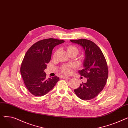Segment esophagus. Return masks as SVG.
<instances>
[{
	"label": "esophagus",
	"mask_w": 128,
	"mask_h": 128,
	"mask_svg": "<svg viewBox=\"0 0 128 128\" xmlns=\"http://www.w3.org/2000/svg\"><path fill=\"white\" fill-rule=\"evenodd\" d=\"M62 78H63V79H68L70 78V77H66V76H62Z\"/></svg>",
	"instance_id": "1"
}]
</instances>
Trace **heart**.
I'll list each match as a JSON object with an SVG mask.
<instances>
[{"label":"heart","mask_w":128,"mask_h":128,"mask_svg":"<svg viewBox=\"0 0 128 128\" xmlns=\"http://www.w3.org/2000/svg\"><path fill=\"white\" fill-rule=\"evenodd\" d=\"M67 52L69 54L70 52H75L76 53H78L79 50L76 46H69L67 47ZM58 51H56L54 54V56L56 54ZM74 66L72 65H64L61 68V72L64 75H69L71 73L72 71V69L73 68Z\"/></svg>","instance_id":"obj_1"}]
</instances>
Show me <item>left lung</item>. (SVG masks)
<instances>
[{"instance_id":"left-lung-1","label":"left lung","mask_w":128,"mask_h":128,"mask_svg":"<svg viewBox=\"0 0 128 128\" xmlns=\"http://www.w3.org/2000/svg\"><path fill=\"white\" fill-rule=\"evenodd\" d=\"M70 42L82 46L84 51V69L78 72L87 78L86 82L80 84L74 92L80 99L91 100L103 90L108 78V70L105 58L99 47L91 40L82 39L70 40Z\"/></svg>"}]
</instances>
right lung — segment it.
I'll list each match as a JSON object with an SVG mask.
<instances>
[{
	"label": "right lung",
	"mask_w": 128,
	"mask_h": 128,
	"mask_svg": "<svg viewBox=\"0 0 128 128\" xmlns=\"http://www.w3.org/2000/svg\"><path fill=\"white\" fill-rule=\"evenodd\" d=\"M64 42L53 38L43 39L32 45L26 52L20 72L25 86L32 95H45L59 80L57 76L46 79L44 70L51 60L53 48Z\"/></svg>",
	"instance_id": "right-lung-1"
}]
</instances>
